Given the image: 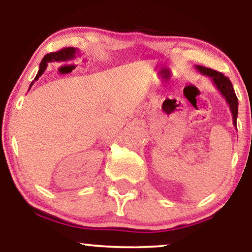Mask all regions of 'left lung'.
<instances>
[{"mask_svg":"<svg viewBox=\"0 0 252 252\" xmlns=\"http://www.w3.org/2000/svg\"><path fill=\"white\" fill-rule=\"evenodd\" d=\"M196 70L203 75L210 77L212 80V84L215 85V87L218 89V92L221 94V96L225 98L227 104L229 105V110L232 112L233 117V125L236 127V119H237V113H239V101H237L235 91H234L233 85L230 80L227 77H225L220 72H217L212 68H208L201 65H195Z\"/></svg>","mask_w":252,"mask_h":252,"instance_id":"8db88e82","label":"left lung"}]
</instances>
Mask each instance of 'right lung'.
Masks as SVG:
<instances>
[{
    "label": "right lung",
    "instance_id": "right-lung-1",
    "mask_svg": "<svg viewBox=\"0 0 252 252\" xmlns=\"http://www.w3.org/2000/svg\"><path fill=\"white\" fill-rule=\"evenodd\" d=\"M79 53L78 49H75V48H70V49H63L61 51H57V53H51V54H48L46 56L43 57V60L41 61L40 63V66H39V71H37V74L36 77L34 78V80L32 81V84H31L30 88L32 87L34 81H36L37 79H39L41 75L43 74V72L46 71V68L48 66V63H50V62H62V61H67V60H72V58L75 57V55ZM30 91V89H29Z\"/></svg>",
    "mask_w": 252,
    "mask_h": 252
}]
</instances>
